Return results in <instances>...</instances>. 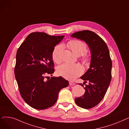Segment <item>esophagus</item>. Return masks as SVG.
<instances>
[{
    "mask_svg": "<svg viewBox=\"0 0 129 129\" xmlns=\"http://www.w3.org/2000/svg\"><path fill=\"white\" fill-rule=\"evenodd\" d=\"M69 84L71 86H73V85H75V83H74L73 82H72V81H69Z\"/></svg>",
    "mask_w": 129,
    "mask_h": 129,
    "instance_id": "34e87169",
    "label": "esophagus"
}]
</instances>
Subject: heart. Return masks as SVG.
I'll return each mask as SVG.
<instances>
[{
  "label": "heart",
  "instance_id": "heart-1",
  "mask_svg": "<svg viewBox=\"0 0 129 129\" xmlns=\"http://www.w3.org/2000/svg\"><path fill=\"white\" fill-rule=\"evenodd\" d=\"M69 49L77 56L82 55L81 58L83 64L88 66L90 64L91 58L89 56L84 55L87 51L86 44L82 41L72 40L67 43ZM64 48L62 44L56 46L53 50L52 58L55 63H59L60 61V55ZM83 70L80 65L78 64H70L64 63L59 65L57 69V73L59 76L69 80H74L82 75Z\"/></svg>",
  "mask_w": 129,
  "mask_h": 129
}]
</instances>
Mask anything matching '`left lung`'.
Listing matches in <instances>:
<instances>
[{
  "label": "left lung",
  "instance_id": "left-lung-1",
  "mask_svg": "<svg viewBox=\"0 0 129 129\" xmlns=\"http://www.w3.org/2000/svg\"><path fill=\"white\" fill-rule=\"evenodd\" d=\"M71 37L84 41L91 50L90 68L80 77L85 83L88 81L89 84L84 88V95L75 99L79 107L90 109L102 100L111 82L112 61L109 51L104 40L92 31H80ZM79 85L84 87L82 84Z\"/></svg>",
  "mask_w": 129,
  "mask_h": 129
}]
</instances>
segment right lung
Segmentation results:
<instances>
[{"mask_svg":"<svg viewBox=\"0 0 129 129\" xmlns=\"http://www.w3.org/2000/svg\"><path fill=\"white\" fill-rule=\"evenodd\" d=\"M64 37L32 32L17 50L15 75L19 92L25 102L36 109L53 106L59 91L69 84L61 76L45 79L55 71L52 53Z\"/></svg>","mask_w":129,"mask_h":129,"instance_id":"1","label":"right lung"}]
</instances>
